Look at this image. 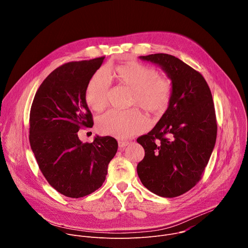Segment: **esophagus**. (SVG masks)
Segmentation results:
<instances>
[{
    "mask_svg": "<svg viewBox=\"0 0 248 248\" xmlns=\"http://www.w3.org/2000/svg\"><path fill=\"white\" fill-rule=\"evenodd\" d=\"M118 143H119V147H120V149H123V148H124L125 146H127V145L129 144L128 141H123V140H120Z\"/></svg>",
    "mask_w": 248,
    "mask_h": 248,
    "instance_id": "esophagus-1",
    "label": "esophagus"
}]
</instances>
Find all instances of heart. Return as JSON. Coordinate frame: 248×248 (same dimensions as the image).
<instances>
[{"label": "heart", "instance_id": "b5f03b06", "mask_svg": "<svg viewBox=\"0 0 248 248\" xmlns=\"http://www.w3.org/2000/svg\"><path fill=\"white\" fill-rule=\"evenodd\" d=\"M117 82L132 91L130 105L139 106L153 116L163 115L169 107L172 92L171 81L153 67L137 62L119 64L113 72ZM110 80L104 72L96 73L89 80L85 99L89 107L103 111L109 103ZM148 125L147 119L138 110L110 111L98 120L100 132L118 138H127L142 132Z\"/></svg>", "mask_w": 248, "mask_h": 248}]
</instances>
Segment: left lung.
I'll list each match as a JSON object with an SVG mask.
<instances>
[{"label":"left lung","mask_w":248,"mask_h":248,"mask_svg":"<svg viewBox=\"0 0 248 248\" xmlns=\"http://www.w3.org/2000/svg\"><path fill=\"white\" fill-rule=\"evenodd\" d=\"M159 65L172 84L169 107L154 128L137 138L145 151L137 165L142 185L162 197H176L201 179L217 137L213 98L202 75L168 54L140 56Z\"/></svg>","instance_id":"1"}]
</instances>
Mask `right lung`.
<instances>
[{
	"mask_svg": "<svg viewBox=\"0 0 248 248\" xmlns=\"http://www.w3.org/2000/svg\"><path fill=\"white\" fill-rule=\"evenodd\" d=\"M104 59L59 66L42 82L31 106V149L50 186L67 197H83L101 187L118 150L114 137L96 136L92 143H82L78 134L81 126L93 125L85 91Z\"/></svg>",
	"mask_w": 248,
	"mask_h": 248,
	"instance_id": "1",
	"label": "right lung"
}]
</instances>
